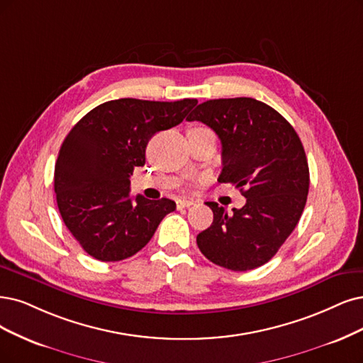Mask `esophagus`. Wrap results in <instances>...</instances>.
I'll use <instances>...</instances> for the list:
<instances>
[{
  "mask_svg": "<svg viewBox=\"0 0 363 363\" xmlns=\"http://www.w3.org/2000/svg\"><path fill=\"white\" fill-rule=\"evenodd\" d=\"M196 202L193 199H179V200H177V206H178V209H182V208H190V206H193Z\"/></svg>",
  "mask_w": 363,
  "mask_h": 363,
  "instance_id": "obj_1",
  "label": "esophagus"
}]
</instances>
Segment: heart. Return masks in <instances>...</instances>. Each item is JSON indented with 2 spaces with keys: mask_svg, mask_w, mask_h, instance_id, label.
I'll return each instance as SVG.
<instances>
[{
  "mask_svg": "<svg viewBox=\"0 0 363 363\" xmlns=\"http://www.w3.org/2000/svg\"><path fill=\"white\" fill-rule=\"evenodd\" d=\"M199 128H203V127H199Z\"/></svg>",
  "mask_w": 363,
  "mask_h": 363,
  "instance_id": "obj_1",
  "label": "heart"
}]
</instances>
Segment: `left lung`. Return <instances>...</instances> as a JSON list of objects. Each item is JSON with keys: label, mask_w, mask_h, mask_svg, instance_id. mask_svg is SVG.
<instances>
[{"label": "left lung", "mask_w": 363, "mask_h": 363, "mask_svg": "<svg viewBox=\"0 0 363 363\" xmlns=\"http://www.w3.org/2000/svg\"><path fill=\"white\" fill-rule=\"evenodd\" d=\"M206 124L221 140L218 182L247 199L229 213L206 202L213 221L197 235L203 256L230 271L269 262L298 225L310 189V170L298 133L271 106L250 97L208 100L186 118Z\"/></svg>", "instance_id": "left-lung-1"}]
</instances>
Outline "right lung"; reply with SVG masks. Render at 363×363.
<instances>
[{"instance_id":"right-lung-1","label":"right lung","mask_w":363,"mask_h":363,"mask_svg":"<svg viewBox=\"0 0 363 363\" xmlns=\"http://www.w3.org/2000/svg\"><path fill=\"white\" fill-rule=\"evenodd\" d=\"M196 99H119L94 107L64 139L53 186L64 224L91 257L119 262L134 256L158 224L177 209L170 199L130 197V177L145 164L155 133L181 124Z\"/></svg>"}]
</instances>
